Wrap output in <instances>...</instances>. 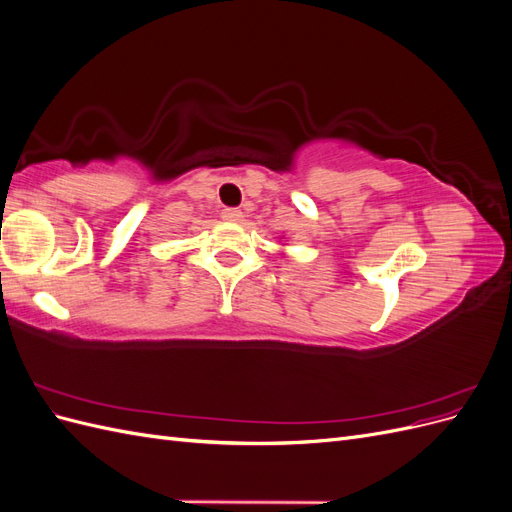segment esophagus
Returning a JSON list of instances; mask_svg holds the SVG:
<instances>
[{
  "instance_id": "esophagus-1",
  "label": "esophagus",
  "mask_w": 512,
  "mask_h": 512,
  "mask_svg": "<svg viewBox=\"0 0 512 512\" xmlns=\"http://www.w3.org/2000/svg\"><path fill=\"white\" fill-rule=\"evenodd\" d=\"M241 218H243V213L239 209H224L222 211V220H226V222H241Z\"/></svg>"
}]
</instances>
